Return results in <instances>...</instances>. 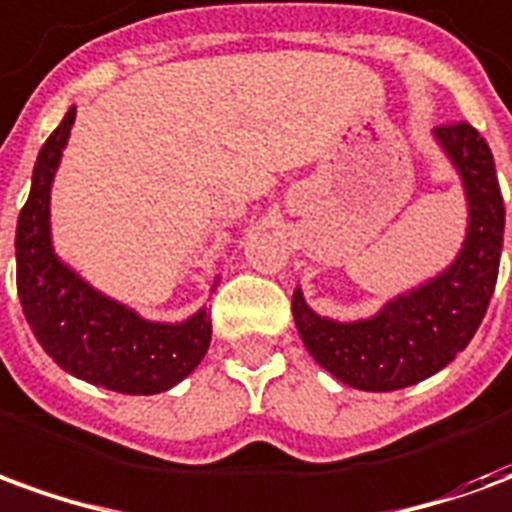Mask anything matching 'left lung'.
<instances>
[{
	"mask_svg": "<svg viewBox=\"0 0 512 512\" xmlns=\"http://www.w3.org/2000/svg\"><path fill=\"white\" fill-rule=\"evenodd\" d=\"M466 194V238L450 266L389 299L370 318L334 321L293 290V321L312 359L362 392H395L447 367L469 345L494 296L505 202L494 156L469 123L433 128Z\"/></svg>",
	"mask_w": 512,
	"mask_h": 512,
	"instance_id": "left-lung-1",
	"label": "left lung"
}]
</instances>
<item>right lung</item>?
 <instances>
[{
	"instance_id": "obj_1",
	"label": "right lung",
	"mask_w": 512,
	"mask_h": 512,
	"mask_svg": "<svg viewBox=\"0 0 512 512\" xmlns=\"http://www.w3.org/2000/svg\"><path fill=\"white\" fill-rule=\"evenodd\" d=\"M73 120L76 106L40 147L29 200L18 213V299L32 334L65 373L123 395H158L202 362L211 345V315L200 307L180 323L147 321L93 288L54 252L51 183Z\"/></svg>"
}]
</instances>
